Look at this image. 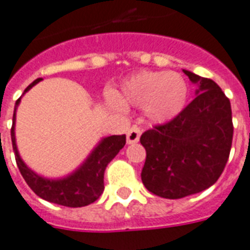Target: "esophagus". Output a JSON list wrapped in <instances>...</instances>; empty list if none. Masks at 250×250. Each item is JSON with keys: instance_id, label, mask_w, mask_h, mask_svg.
Returning a JSON list of instances; mask_svg holds the SVG:
<instances>
[{"instance_id": "esophagus-1", "label": "esophagus", "mask_w": 250, "mask_h": 250, "mask_svg": "<svg viewBox=\"0 0 250 250\" xmlns=\"http://www.w3.org/2000/svg\"><path fill=\"white\" fill-rule=\"evenodd\" d=\"M140 135H142V128L138 127V125H133L128 129L127 132V144H135V143L139 142L140 139Z\"/></svg>"}]
</instances>
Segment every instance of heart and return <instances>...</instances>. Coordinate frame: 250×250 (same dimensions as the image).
Returning <instances> with one entry per match:
<instances>
[{
  "instance_id": "b5f03b06",
  "label": "heart",
  "mask_w": 250,
  "mask_h": 250,
  "mask_svg": "<svg viewBox=\"0 0 250 250\" xmlns=\"http://www.w3.org/2000/svg\"><path fill=\"white\" fill-rule=\"evenodd\" d=\"M188 83L176 72H140L123 83L122 104L146 108L156 122H167L184 110L188 101Z\"/></svg>"
}]
</instances>
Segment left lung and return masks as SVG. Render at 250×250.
Masks as SVG:
<instances>
[{"label": "left lung", "mask_w": 250, "mask_h": 250, "mask_svg": "<svg viewBox=\"0 0 250 250\" xmlns=\"http://www.w3.org/2000/svg\"><path fill=\"white\" fill-rule=\"evenodd\" d=\"M184 73L198 83L197 97L170 122L140 138L146 152L143 184L167 199L212 186L226 167L233 138L231 102L218 83L188 70Z\"/></svg>", "instance_id": "1"}]
</instances>
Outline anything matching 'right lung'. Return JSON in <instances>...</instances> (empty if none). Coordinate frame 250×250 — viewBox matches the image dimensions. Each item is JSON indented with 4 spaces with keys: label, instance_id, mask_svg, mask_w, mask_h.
Segmentation results:
<instances>
[{
    "label": "right lung",
    "instance_id": "add662e5",
    "mask_svg": "<svg viewBox=\"0 0 250 250\" xmlns=\"http://www.w3.org/2000/svg\"><path fill=\"white\" fill-rule=\"evenodd\" d=\"M41 80L43 79H36L34 83H30L26 87L24 93L30 90ZM21 98H18L15 102L13 125H11V143L15 153V161L26 184L42 199L65 207H83L97 201L101 197V194L104 193V176L106 167L125 146V135H112L102 139L100 144L95 146L89 157L85 160V163L65 178H60V180L43 178L34 173L31 169H28L27 165L22 161L17 149L14 132L15 111L21 102Z\"/></svg>",
    "mask_w": 250,
    "mask_h": 250
}]
</instances>
